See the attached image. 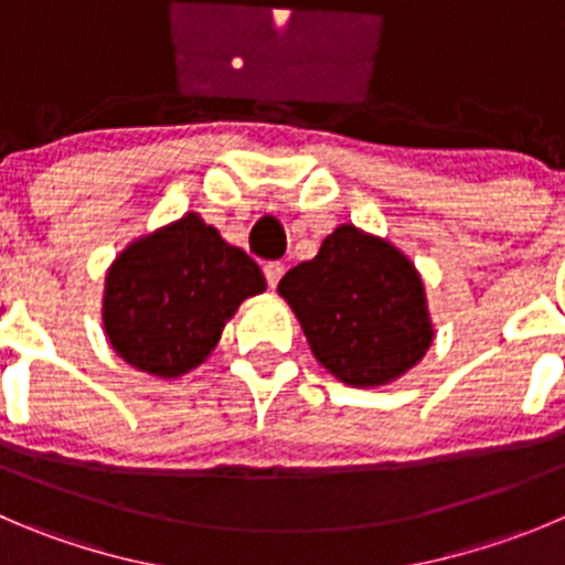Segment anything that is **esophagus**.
<instances>
[{
    "mask_svg": "<svg viewBox=\"0 0 565 565\" xmlns=\"http://www.w3.org/2000/svg\"><path fill=\"white\" fill-rule=\"evenodd\" d=\"M263 274H266V282H268V288H277L279 277H282V274H286V266H282V263H279V260H274V263H266V266H263Z\"/></svg>",
    "mask_w": 565,
    "mask_h": 565,
    "instance_id": "esophagus-1",
    "label": "esophagus"
}]
</instances>
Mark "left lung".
<instances>
[{
	"label": "left lung",
	"mask_w": 565,
	"mask_h": 565,
	"mask_svg": "<svg viewBox=\"0 0 565 565\" xmlns=\"http://www.w3.org/2000/svg\"><path fill=\"white\" fill-rule=\"evenodd\" d=\"M277 294L291 305L316 360L352 388L394 383L433 347L418 268L388 238L354 224L332 230L313 260L279 279Z\"/></svg>",
	"instance_id": "1"
}]
</instances>
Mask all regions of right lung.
Segmentation results:
<instances>
[{
  "label": "right lung",
  "mask_w": 565,
  "mask_h": 565,
  "mask_svg": "<svg viewBox=\"0 0 565 565\" xmlns=\"http://www.w3.org/2000/svg\"><path fill=\"white\" fill-rule=\"evenodd\" d=\"M263 291L260 266L185 213L118 252L105 274L102 327L132 369L177 380L211 358L241 302Z\"/></svg>",
  "instance_id": "1"
}]
</instances>
